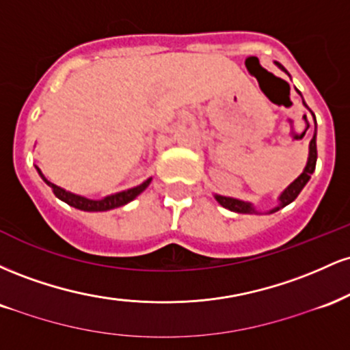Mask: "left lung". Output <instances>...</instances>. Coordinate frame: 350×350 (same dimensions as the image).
Listing matches in <instances>:
<instances>
[{
	"instance_id": "left-lung-1",
	"label": "left lung",
	"mask_w": 350,
	"mask_h": 350,
	"mask_svg": "<svg viewBox=\"0 0 350 350\" xmlns=\"http://www.w3.org/2000/svg\"><path fill=\"white\" fill-rule=\"evenodd\" d=\"M275 64L280 67L281 70L286 72V69H284L281 64H278V62H275ZM286 74H288V72H286ZM298 94H299V92H298ZM303 103H304V100H303ZM304 107H308L306 103H304ZM309 111H311V110H309ZM311 115L314 116L312 111H311ZM304 116H306V115H304ZM314 123H316V118H314ZM316 159H317V150H316V130H314V136H312V139L309 142V156H308L306 167H304V171L301 172L298 178L293 180L290 186H288L283 192H281V196L278 198L280 204L276 207H273L271 211L268 212V214H273V212L280 211V208L288 206V204H291L293 200L298 198L299 192L303 191V187L306 186L308 180L311 179V174L316 170ZM215 200L220 204V206L228 208V211H232V212H239V214H258V212L255 211V207H253L252 202H245V200L234 199V198H226V196H219V194H215Z\"/></svg>"
}]
</instances>
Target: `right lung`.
Here are the masks:
<instances>
[{
	"mask_svg": "<svg viewBox=\"0 0 350 350\" xmlns=\"http://www.w3.org/2000/svg\"><path fill=\"white\" fill-rule=\"evenodd\" d=\"M36 170H38L39 176H41L44 183H46L47 186L54 191L55 198L64 200V202L69 204V206H72V207L79 208V211H85V212H103V211H110V208L122 207V206H124V204L131 202L135 198H138V196L142 194L144 189L150 186V183H151V178H150V179L144 180L143 184H139V186L126 189V191H122V192H116V194L107 196V198H103V199H88V198H83V196L74 194V192H69V191H66V189L55 186V184H52L51 180L46 179V176L42 174L41 170H39L38 166H36Z\"/></svg>",
	"mask_w": 350,
	"mask_h": 350,
	"instance_id": "obj_1",
	"label": "right lung"
}]
</instances>
